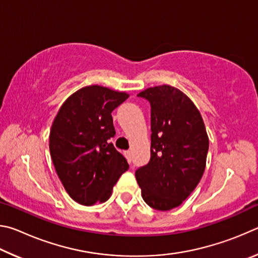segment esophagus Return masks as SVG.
I'll list each match as a JSON object with an SVG mask.
<instances>
[{"label": "esophagus", "mask_w": 258, "mask_h": 258, "mask_svg": "<svg viewBox=\"0 0 258 258\" xmlns=\"http://www.w3.org/2000/svg\"><path fill=\"white\" fill-rule=\"evenodd\" d=\"M124 156L126 157V159H127L128 163H131L132 161V155H131V151H124Z\"/></svg>", "instance_id": "esophagus-1"}]
</instances>
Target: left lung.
Returning a JSON list of instances; mask_svg holds the SVG:
<instances>
[{
    "instance_id": "1",
    "label": "left lung",
    "mask_w": 258,
    "mask_h": 258,
    "mask_svg": "<svg viewBox=\"0 0 258 258\" xmlns=\"http://www.w3.org/2000/svg\"><path fill=\"white\" fill-rule=\"evenodd\" d=\"M139 97L151 106L150 161L135 172L150 207L169 211L196 189L206 167L209 140L198 108L176 87H149Z\"/></svg>"
}]
</instances>
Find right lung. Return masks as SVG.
Wrapping results in <instances>:
<instances>
[{
	"label": "right lung",
	"instance_id": "add662e5",
	"mask_svg": "<svg viewBox=\"0 0 258 258\" xmlns=\"http://www.w3.org/2000/svg\"><path fill=\"white\" fill-rule=\"evenodd\" d=\"M128 98L100 85L82 87L60 107L50 131V154L67 194L91 206L111 196L128 169L123 155L108 140L115 137L111 112Z\"/></svg>",
	"mask_w": 258,
	"mask_h": 258
}]
</instances>
